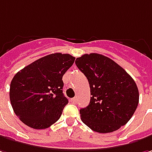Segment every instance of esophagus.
Returning <instances> with one entry per match:
<instances>
[{
  "label": "esophagus",
  "instance_id": "esophagus-1",
  "mask_svg": "<svg viewBox=\"0 0 152 152\" xmlns=\"http://www.w3.org/2000/svg\"><path fill=\"white\" fill-rule=\"evenodd\" d=\"M71 102H77V97H73V98H71Z\"/></svg>",
  "mask_w": 152,
  "mask_h": 152
}]
</instances>
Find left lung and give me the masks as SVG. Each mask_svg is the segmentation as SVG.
Wrapping results in <instances>:
<instances>
[{
  "label": "left lung",
  "instance_id": "1",
  "mask_svg": "<svg viewBox=\"0 0 152 152\" xmlns=\"http://www.w3.org/2000/svg\"><path fill=\"white\" fill-rule=\"evenodd\" d=\"M76 65L90 85L91 99L80 109L82 122L93 131L110 133L127 124L139 103L136 83L116 62L92 53L76 58Z\"/></svg>",
  "mask_w": 152,
  "mask_h": 152
}]
</instances>
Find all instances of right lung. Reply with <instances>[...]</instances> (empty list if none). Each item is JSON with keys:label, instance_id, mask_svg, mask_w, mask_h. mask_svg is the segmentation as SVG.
I'll return each mask as SVG.
<instances>
[{"label": "right lung", "instance_id": "add662e5", "mask_svg": "<svg viewBox=\"0 0 152 152\" xmlns=\"http://www.w3.org/2000/svg\"><path fill=\"white\" fill-rule=\"evenodd\" d=\"M75 59L69 54H51L35 60L14 76L10 86V101L23 123L43 129L60 118L68 103L62 91V77Z\"/></svg>", "mask_w": 152, "mask_h": 152}]
</instances>
